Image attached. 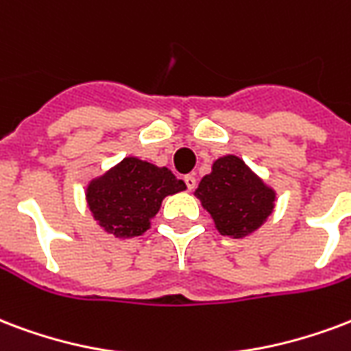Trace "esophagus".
I'll return each mask as SVG.
<instances>
[{"mask_svg": "<svg viewBox=\"0 0 351 351\" xmlns=\"http://www.w3.org/2000/svg\"><path fill=\"white\" fill-rule=\"evenodd\" d=\"M185 183H186V189H189V191H192V189H194L197 183L196 176H194V173H189V176H185Z\"/></svg>", "mask_w": 351, "mask_h": 351, "instance_id": "34e87169", "label": "esophagus"}]
</instances>
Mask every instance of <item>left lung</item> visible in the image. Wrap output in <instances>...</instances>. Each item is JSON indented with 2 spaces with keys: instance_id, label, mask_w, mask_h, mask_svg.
Instances as JSON below:
<instances>
[{
  "instance_id": "obj_1",
  "label": "left lung",
  "mask_w": 351,
  "mask_h": 351,
  "mask_svg": "<svg viewBox=\"0 0 351 351\" xmlns=\"http://www.w3.org/2000/svg\"><path fill=\"white\" fill-rule=\"evenodd\" d=\"M194 196L210 215L218 233L231 239L254 235L276 207V191L237 155L218 157Z\"/></svg>"
}]
</instances>
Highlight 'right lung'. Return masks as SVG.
Listing matches in <instances>:
<instances>
[{"label": "right lung", "mask_w": 351, "mask_h": 351, "mask_svg": "<svg viewBox=\"0 0 351 351\" xmlns=\"http://www.w3.org/2000/svg\"><path fill=\"white\" fill-rule=\"evenodd\" d=\"M185 189V183L166 166L125 157L88 181L85 199L92 218L105 233L116 239H133L149 229L166 196Z\"/></svg>", "instance_id": "obj_1"}]
</instances>
